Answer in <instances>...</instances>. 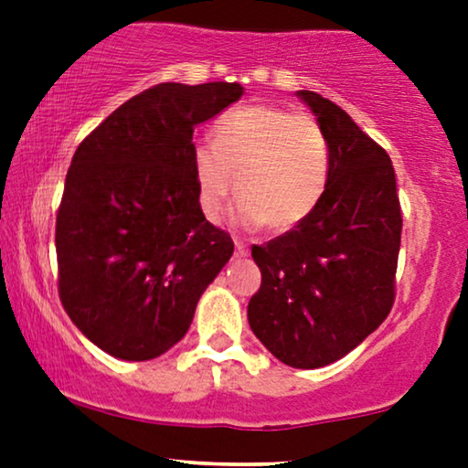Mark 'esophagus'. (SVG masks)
I'll use <instances>...</instances> for the list:
<instances>
[{"label":"esophagus","mask_w":468,"mask_h":468,"mask_svg":"<svg viewBox=\"0 0 468 468\" xmlns=\"http://www.w3.org/2000/svg\"><path fill=\"white\" fill-rule=\"evenodd\" d=\"M234 253H236V258H245V255L249 253V247L245 245V242L236 240L234 242Z\"/></svg>","instance_id":"1"}]
</instances>
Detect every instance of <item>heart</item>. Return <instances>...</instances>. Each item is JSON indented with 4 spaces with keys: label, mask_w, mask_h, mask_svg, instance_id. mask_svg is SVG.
Masks as SVG:
<instances>
[{
    "label": "heart",
    "mask_w": 468,
    "mask_h": 468,
    "mask_svg": "<svg viewBox=\"0 0 468 468\" xmlns=\"http://www.w3.org/2000/svg\"><path fill=\"white\" fill-rule=\"evenodd\" d=\"M330 144L315 119L279 106H240L213 125V143L194 146L200 207L221 219L239 191L242 226L287 232L315 213L330 183Z\"/></svg>",
    "instance_id": "heart-1"
}]
</instances>
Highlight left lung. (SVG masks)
Returning <instances> with one entry per match:
<instances>
[{"mask_svg": "<svg viewBox=\"0 0 468 468\" xmlns=\"http://www.w3.org/2000/svg\"><path fill=\"white\" fill-rule=\"evenodd\" d=\"M330 144V183L309 219L251 247L261 285L249 325L274 357L319 368L347 356L389 315L402 215L392 159L335 101L298 91Z\"/></svg>", "mask_w": 468, "mask_h": 468, "instance_id": "left-lung-1", "label": "left lung"}]
</instances>
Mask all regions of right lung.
I'll list each match as a JSON object with an SVG mask.
<instances>
[{"label": "right lung", "instance_id": "add662e5", "mask_svg": "<svg viewBox=\"0 0 468 468\" xmlns=\"http://www.w3.org/2000/svg\"><path fill=\"white\" fill-rule=\"evenodd\" d=\"M242 95L239 82H162L82 140L57 210L59 298L89 341L121 360L162 356L234 242L207 221L194 127Z\"/></svg>", "mask_w": 468, "mask_h": 468}]
</instances>
